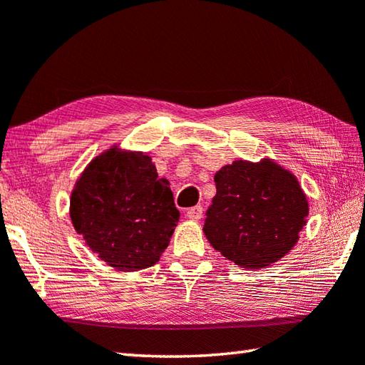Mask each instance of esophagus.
Segmentation results:
<instances>
[{"mask_svg":"<svg viewBox=\"0 0 365 365\" xmlns=\"http://www.w3.org/2000/svg\"><path fill=\"white\" fill-rule=\"evenodd\" d=\"M202 205H195V207H190L187 210V217L190 218V220H200V218L202 217Z\"/></svg>","mask_w":365,"mask_h":365,"instance_id":"esophagus-1","label":"esophagus"}]
</instances>
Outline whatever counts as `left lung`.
Here are the masks:
<instances>
[{
	"mask_svg": "<svg viewBox=\"0 0 365 365\" xmlns=\"http://www.w3.org/2000/svg\"><path fill=\"white\" fill-rule=\"evenodd\" d=\"M217 195L202 231L210 246L242 268H264L292 249L308 201L294 174L271 160L235 161L215 177Z\"/></svg>",
	"mask_w": 365,
	"mask_h": 365,
	"instance_id": "8db88e82",
	"label": "left lung"
}]
</instances>
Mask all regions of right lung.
Returning <instances> with one entry per match:
<instances>
[{
	"label": "right lung",
	"instance_id": "right-lung-1",
	"mask_svg": "<svg viewBox=\"0 0 365 365\" xmlns=\"http://www.w3.org/2000/svg\"><path fill=\"white\" fill-rule=\"evenodd\" d=\"M70 217L92 252L119 271L145 269L160 260L180 212L151 158L116 147L86 168L70 200Z\"/></svg>",
	"mask_w": 365,
	"mask_h": 365
}]
</instances>
